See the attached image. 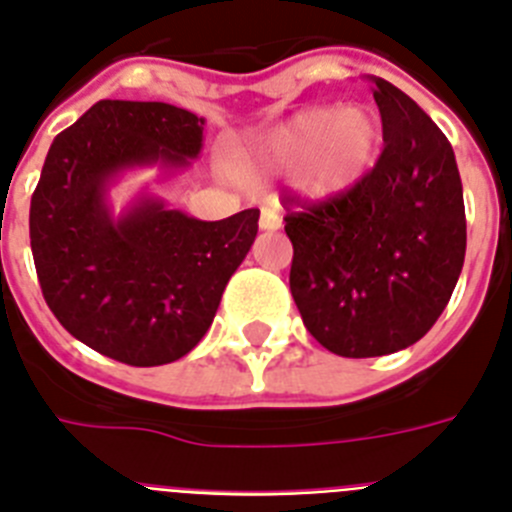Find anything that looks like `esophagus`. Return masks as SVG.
Instances as JSON below:
<instances>
[{"label": "esophagus", "mask_w": 512, "mask_h": 512, "mask_svg": "<svg viewBox=\"0 0 512 512\" xmlns=\"http://www.w3.org/2000/svg\"><path fill=\"white\" fill-rule=\"evenodd\" d=\"M259 225H261V230H279L282 228V215H279L274 207H264V210H261V217H259Z\"/></svg>", "instance_id": "esophagus-1"}]
</instances>
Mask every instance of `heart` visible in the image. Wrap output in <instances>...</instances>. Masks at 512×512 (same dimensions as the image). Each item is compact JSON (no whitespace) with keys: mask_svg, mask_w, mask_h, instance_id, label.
Instances as JSON below:
<instances>
[{"mask_svg":"<svg viewBox=\"0 0 512 512\" xmlns=\"http://www.w3.org/2000/svg\"><path fill=\"white\" fill-rule=\"evenodd\" d=\"M382 146V125L369 107H310L253 140L241 166L251 176L295 171V187L312 200L346 194L369 174Z\"/></svg>","mask_w":512,"mask_h":512,"instance_id":"heart-1","label":"heart"}]
</instances>
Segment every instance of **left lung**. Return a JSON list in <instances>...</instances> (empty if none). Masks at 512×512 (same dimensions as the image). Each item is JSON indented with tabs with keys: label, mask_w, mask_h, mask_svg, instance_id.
I'll return each instance as SVG.
<instances>
[{
	"label": "left lung",
	"mask_w": 512,
	"mask_h": 512,
	"mask_svg": "<svg viewBox=\"0 0 512 512\" xmlns=\"http://www.w3.org/2000/svg\"><path fill=\"white\" fill-rule=\"evenodd\" d=\"M372 81L384 138L374 169L346 194L284 217L302 323L346 359L420 341L449 305L467 251L454 148L408 94Z\"/></svg>",
	"instance_id": "obj_1"
}]
</instances>
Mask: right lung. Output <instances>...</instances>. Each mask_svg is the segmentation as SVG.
Listing matches in <instances>:
<instances>
[{
  "label": "right lung",
  "mask_w": 512,
  "mask_h": 512,
  "mask_svg": "<svg viewBox=\"0 0 512 512\" xmlns=\"http://www.w3.org/2000/svg\"><path fill=\"white\" fill-rule=\"evenodd\" d=\"M202 130L205 117L174 104L102 99L45 156L30 202L40 289L71 336L122 364L189 354L259 233V210L207 223L146 192L112 212L122 174L187 169Z\"/></svg>",
  "instance_id": "right-lung-1"
}]
</instances>
